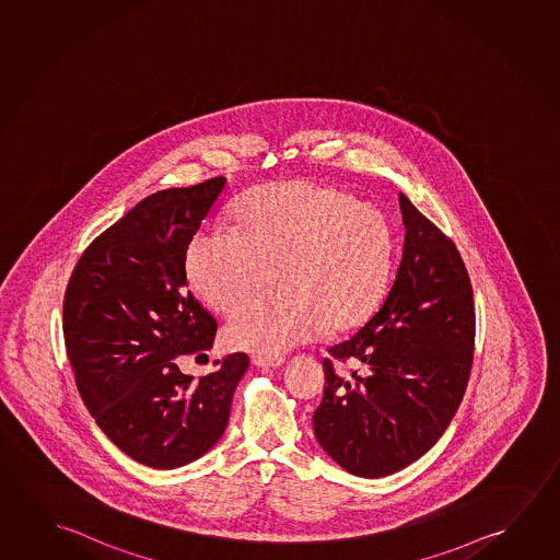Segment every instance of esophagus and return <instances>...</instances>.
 <instances>
[{
	"mask_svg": "<svg viewBox=\"0 0 560 560\" xmlns=\"http://www.w3.org/2000/svg\"><path fill=\"white\" fill-rule=\"evenodd\" d=\"M252 362L256 364V366H264V369H276V366H281L283 364V359L281 357H273V354H252Z\"/></svg>",
	"mask_w": 560,
	"mask_h": 560,
	"instance_id": "esophagus-1",
	"label": "esophagus"
}]
</instances>
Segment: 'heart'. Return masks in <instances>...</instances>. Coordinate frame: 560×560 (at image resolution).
<instances>
[{"label": "heart", "instance_id": "heart-1", "mask_svg": "<svg viewBox=\"0 0 560 560\" xmlns=\"http://www.w3.org/2000/svg\"><path fill=\"white\" fill-rule=\"evenodd\" d=\"M277 291L233 312L224 343L283 353L329 331L361 326L376 312L396 269L387 217L334 186L281 182L252 189L233 226L199 234L186 254L189 283L219 312H231L266 281Z\"/></svg>", "mask_w": 560, "mask_h": 560}]
</instances>
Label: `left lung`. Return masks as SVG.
<instances>
[{
    "label": "left lung",
    "instance_id": "left-lung-1",
    "mask_svg": "<svg viewBox=\"0 0 560 560\" xmlns=\"http://www.w3.org/2000/svg\"><path fill=\"white\" fill-rule=\"evenodd\" d=\"M399 207L405 246L396 281L361 331L329 349L314 411L319 446L369 479L396 474L436 444L474 364V289L464 259L404 194ZM337 363L358 369L345 375Z\"/></svg>",
    "mask_w": 560,
    "mask_h": 560
}]
</instances>
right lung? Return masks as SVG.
I'll return each mask as SVG.
<instances>
[{"mask_svg": "<svg viewBox=\"0 0 560 560\" xmlns=\"http://www.w3.org/2000/svg\"><path fill=\"white\" fill-rule=\"evenodd\" d=\"M223 176L156 191L81 254L63 296V339L89 413L139 464L174 469L221 439L248 354L209 376L176 357L211 349L217 322L188 289L186 252ZM206 357V354H203Z\"/></svg>", "mask_w": 560, "mask_h": 560, "instance_id": "right-lung-1", "label": "right lung"}]
</instances>
